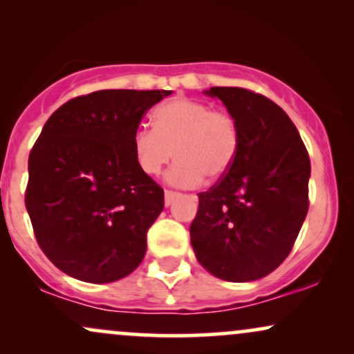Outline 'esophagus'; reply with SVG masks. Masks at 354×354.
Returning a JSON list of instances; mask_svg holds the SVG:
<instances>
[{"instance_id": "esophagus-1", "label": "esophagus", "mask_w": 354, "mask_h": 354, "mask_svg": "<svg viewBox=\"0 0 354 354\" xmlns=\"http://www.w3.org/2000/svg\"><path fill=\"white\" fill-rule=\"evenodd\" d=\"M178 194H180V193H176V191L166 189V191H165V205H166V206L171 205V203L178 198Z\"/></svg>"}]
</instances>
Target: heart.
Segmentation results:
<instances>
[{"mask_svg":"<svg viewBox=\"0 0 354 354\" xmlns=\"http://www.w3.org/2000/svg\"><path fill=\"white\" fill-rule=\"evenodd\" d=\"M153 128L138 126L133 133V153L140 169L156 176L173 156L176 163L168 181L176 186H196L221 180L233 166L239 149V126L233 115L213 109L208 103L174 98L153 113Z\"/></svg>","mask_w":354,"mask_h":354,"instance_id":"1","label":"heart"}]
</instances>
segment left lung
I'll return each instance as SVG.
<instances>
[{"instance_id":"left-lung-1","label":"left lung","mask_w":354,"mask_h":354,"mask_svg":"<svg viewBox=\"0 0 354 354\" xmlns=\"http://www.w3.org/2000/svg\"><path fill=\"white\" fill-rule=\"evenodd\" d=\"M205 93L234 116L239 149L230 171L198 194L191 245L216 278L254 281L293 250L310 206V156L290 116L266 96L228 86Z\"/></svg>"}]
</instances>
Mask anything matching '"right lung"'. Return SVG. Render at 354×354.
I'll return each instance as SVG.
<instances>
[{"label": "right lung", "mask_w": 354, "mask_h": 354, "mask_svg": "<svg viewBox=\"0 0 354 354\" xmlns=\"http://www.w3.org/2000/svg\"><path fill=\"white\" fill-rule=\"evenodd\" d=\"M166 89H101L50 116L28 160L24 205L36 241L63 273L111 283L140 266L165 193L138 166L133 133Z\"/></svg>", "instance_id": "obj_1"}]
</instances>
